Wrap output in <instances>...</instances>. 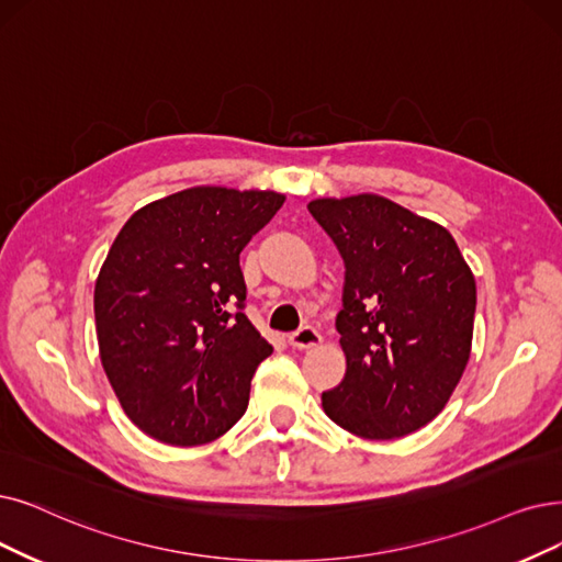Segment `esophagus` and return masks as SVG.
<instances>
[{"instance_id": "esophagus-1", "label": "esophagus", "mask_w": 562, "mask_h": 562, "mask_svg": "<svg viewBox=\"0 0 562 562\" xmlns=\"http://www.w3.org/2000/svg\"><path fill=\"white\" fill-rule=\"evenodd\" d=\"M288 341H290V346H293V348L306 350V348H316V346H321L323 336H321V331H318L316 327L304 325V327H300L297 331L290 334V336H288Z\"/></svg>"}]
</instances>
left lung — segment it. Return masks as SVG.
Returning <instances> with one entry per match:
<instances>
[{"instance_id":"left-lung-1","label":"left lung","mask_w":562,"mask_h":562,"mask_svg":"<svg viewBox=\"0 0 562 562\" xmlns=\"http://www.w3.org/2000/svg\"><path fill=\"white\" fill-rule=\"evenodd\" d=\"M346 265L336 316L346 375L323 392L341 429L394 440L450 401L473 344L477 290L454 237L373 193L311 200Z\"/></svg>"}]
</instances>
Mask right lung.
<instances>
[{
    "mask_svg": "<svg viewBox=\"0 0 562 562\" xmlns=\"http://www.w3.org/2000/svg\"><path fill=\"white\" fill-rule=\"evenodd\" d=\"M285 195L193 187L154 200L112 241L94 288L101 364L124 413L179 447L226 434L272 355L244 316L239 254Z\"/></svg>",
    "mask_w": 562,
    "mask_h": 562,
    "instance_id": "right-lung-1",
    "label": "right lung"
}]
</instances>
